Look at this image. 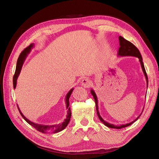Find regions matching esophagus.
<instances>
[{
    "label": "esophagus",
    "instance_id": "34e87169",
    "mask_svg": "<svg viewBox=\"0 0 159 159\" xmlns=\"http://www.w3.org/2000/svg\"><path fill=\"white\" fill-rule=\"evenodd\" d=\"M81 84L85 88H89L91 85V81H89V80L87 78H84L82 80V81H81Z\"/></svg>",
    "mask_w": 159,
    "mask_h": 159
}]
</instances>
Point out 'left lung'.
<instances>
[{"label": "left lung", "mask_w": 159, "mask_h": 159, "mask_svg": "<svg viewBox=\"0 0 159 159\" xmlns=\"http://www.w3.org/2000/svg\"><path fill=\"white\" fill-rule=\"evenodd\" d=\"M119 48L118 50V52H117V56L118 57H125V56H133V57H136L139 58V61L140 62L141 64V66L142 70L143 71L144 75L145 77V79L147 81V87L148 88V78H147V75L146 73V71L145 69V67H144V64L143 62V58L142 56L140 54V52L137 48L136 46H134V44H133L131 42H130L129 41L125 39L124 38H123L122 36H119ZM91 93L93 96V98L95 100V105H96V111H97V114L98 116L99 119V120L102 121L105 126H107V127L109 128H112V129H122L124 127H126L127 126L131 125L134 122H135L137 120L139 119V117H140V115H141V113L139 115V116L134 119L132 122H130L129 123H126V124H123L121 125H115L114 124H111L109 123L107 121H105V120L102 117V116L100 115V113L99 112L98 110V99L97 98V95H96L95 91L93 89H91Z\"/></svg>", "instance_id": "8db88e82"}]
</instances>
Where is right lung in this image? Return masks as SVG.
<instances>
[{
	"mask_svg": "<svg viewBox=\"0 0 159 159\" xmlns=\"http://www.w3.org/2000/svg\"><path fill=\"white\" fill-rule=\"evenodd\" d=\"M34 46V44H31L29 46H28L26 48H25L24 50L21 54L19 56L18 60H17V63H16V71H15V74H14V75L13 77V86L14 88L15 89L16 87V82H17V79L18 78L19 75H20V73L22 70V65L25 62L26 57L28 56V55L30 54V52H31V50L33 48ZM74 88H71L69 91L68 93H67V95H66V98H65V103H66V109H68V112H67V115H66V118L64 119V121L62 122L61 123H59V124H54V125H42V124H38V123H35L31 121H30L29 119H27L25 115L22 114V113L21 112V111L18 108L19 112H20V115H22V117L24 118V119L28 123L30 124V125H32V127H34L36 130H38V131L44 133H58L62 130H64L67 125H68L70 121V118H71V109H70V102L69 99L70 98V95L73 91Z\"/></svg>",
	"mask_w": 159,
	"mask_h": 159,
	"instance_id": "right-lung-1",
	"label": "right lung"
}]
</instances>
